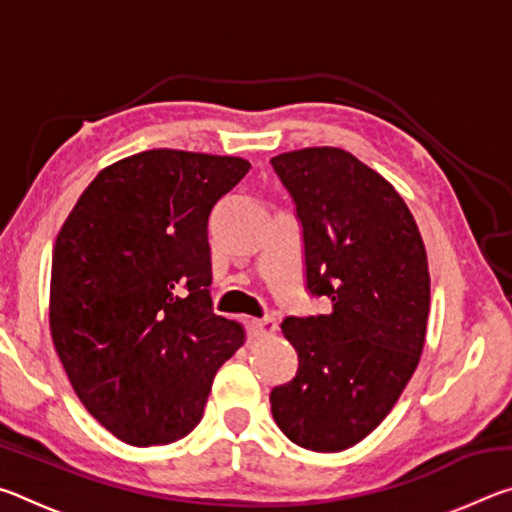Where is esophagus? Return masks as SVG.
<instances>
[{"label": "esophagus", "instance_id": "1", "mask_svg": "<svg viewBox=\"0 0 512 512\" xmlns=\"http://www.w3.org/2000/svg\"><path fill=\"white\" fill-rule=\"evenodd\" d=\"M248 329H250V334L257 336V339H264V336H271V334L275 332V329H277V323H275V318L266 316V318L250 320V323H248Z\"/></svg>", "mask_w": 512, "mask_h": 512}]
</instances>
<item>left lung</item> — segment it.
Returning <instances> with one entry per match:
<instances>
[{"mask_svg": "<svg viewBox=\"0 0 512 512\" xmlns=\"http://www.w3.org/2000/svg\"><path fill=\"white\" fill-rule=\"evenodd\" d=\"M271 164L296 205L309 296L329 300L325 314L284 318L298 370L271 391V413L291 443L341 452L386 418L418 366L427 250L402 196L352 153L323 146Z\"/></svg>", "mask_w": 512, "mask_h": 512, "instance_id": "8db88e82", "label": "left lung"}]
</instances>
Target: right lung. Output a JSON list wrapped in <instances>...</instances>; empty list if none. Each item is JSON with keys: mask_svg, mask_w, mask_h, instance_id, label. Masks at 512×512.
Instances as JSON below:
<instances>
[{"mask_svg": "<svg viewBox=\"0 0 512 512\" xmlns=\"http://www.w3.org/2000/svg\"><path fill=\"white\" fill-rule=\"evenodd\" d=\"M241 158L155 149L103 169L60 228L49 325L76 395L135 447L187 436L244 329L212 309L207 223Z\"/></svg>", "mask_w": 512, "mask_h": 512, "instance_id": "right-lung-1", "label": "right lung"}]
</instances>
